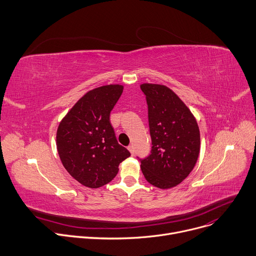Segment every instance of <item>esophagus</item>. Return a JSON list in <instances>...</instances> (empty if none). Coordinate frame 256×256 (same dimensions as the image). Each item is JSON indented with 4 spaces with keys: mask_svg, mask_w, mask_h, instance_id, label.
<instances>
[{
    "mask_svg": "<svg viewBox=\"0 0 256 256\" xmlns=\"http://www.w3.org/2000/svg\"><path fill=\"white\" fill-rule=\"evenodd\" d=\"M128 149L130 150V154H132V156H134V146H132V145H130V146L128 147Z\"/></svg>",
    "mask_w": 256,
    "mask_h": 256,
    "instance_id": "obj_1",
    "label": "esophagus"
}]
</instances>
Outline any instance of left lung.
<instances>
[{"label":"left lung","mask_w":256,"mask_h":256,"mask_svg":"<svg viewBox=\"0 0 256 256\" xmlns=\"http://www.w3.org/2000/svg\"><path fill=\"white\" fill-rule=\"evenodd\" d=\"M148 106L150 154L141 162L145 179L158 188L181 183L196 166L200 153V130L190 109L168 88L141 84Z\"/></svg>","instance_id":"8db88e82"}]
</instances>
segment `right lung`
Here are the masks:
<instances>
[{"mask_svg": "<svg viewBox=\"0 0 256 256\" xmlns=\"http://www.w3.org/2000/svg\"><path fill=\"white\" fill-rule=\"evenodd\" d=\"M122 85L111 84L85 94L60 122L56 147L60 160L79 183L98 188L118 173L130 151L118 144L110 113L120 98Z\"/></svg>", "mask_w": 256, "mask_h": 256, "instance_id": "1", "label": "right lung"}]
</instances>
